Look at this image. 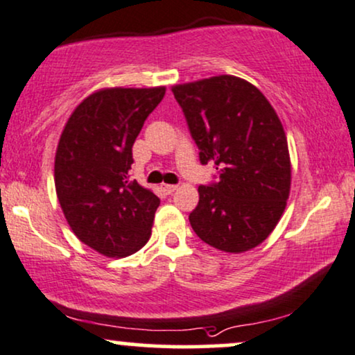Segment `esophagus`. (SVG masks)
I'll list each match as a JSON object with an SVG mask.
<instances>
[{"label":"esophagus","mask_w":355,"mask_h":355,"mask_svg":"<svg viewBox=\"0 0 355 355\" xmlns=\"http://www.w3.org/2000/svg\"><path fill=\"white\" fill-rule=\"evenodd\" d=\"M161 189H163L164 194H173V192L178 189V186L176 184H161Z\"/></svg>","instance_id":"obj_1"}]
</instances>
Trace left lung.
<instances>
[{
    "label": "left lung",
    "instance_id": "1",
    "mask_svg": "<svg viewBox=\"0 0 355 355\" xmlns=\"http://www.w3.org/2000/svg\"><path fill=\"white\" fill-rule=\"evenodd\" d=\"M202 164L212 161L218 179L199 186L189 214L192 230L222 252L260 245L278 224L291 186L283 125L265 95L250 82L218 76L174 85Z\"/></svg>",
    "mask_w": 355,
    "mask_h": 355
}]
</instances>
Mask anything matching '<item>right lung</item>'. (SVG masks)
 I'll use <instances>...</instances> for the list:
<instances>
[{
	"label": "right lung",
	"mask_w": 355,
	"mask_h": 355,
	"mask_svg": "<svg viewBox=\"0 0 355 355\" xmlns=\"http://www.w3.org/2000/svg\"><path fill=\"white\" fill-rule=\"evenodd\" d=\"M164 92H95L60 135L54 164L59 204L77 239L105 257H128L151 237L159 199L130 179L131 148Z\"/></svg>",
	"instance_id": "right-lung-1"
}]
</instances>
